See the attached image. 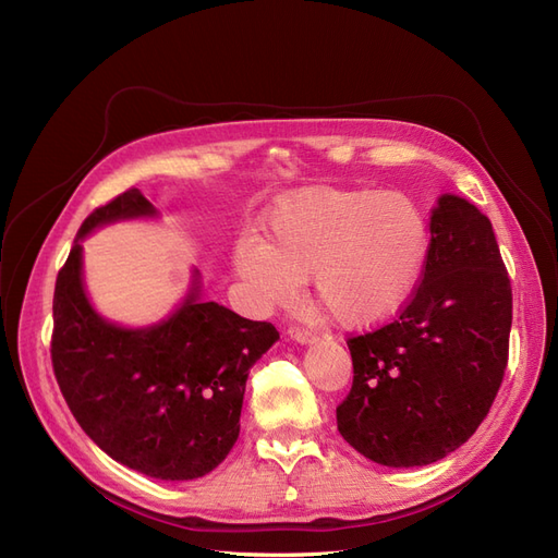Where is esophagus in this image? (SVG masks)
Listing matches in <instances>:
<instances>
[{"mask_svg":"<svg viewBox=\"0 0 558 558\" xmlns=\"http://www.w3.org/2000/svg\"><path fill=\"white\" fill-rule=\"evenodd\" d=\"M289 335L293 337L295 342H300V344H307V342H314V340H316V332L310 330V328H305V326H291V328H289Z\"/></svg>","mask_w":558,"mask_h":558,"instance_id":"esophagus-1","label":"esophagus"}]
</instances>
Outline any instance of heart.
Returning a JSON list of instances; mask_svg holds the SVG:
<instances>
[{"label":"heart","mask_w":558,"mask_h":558,"mask_svg":"<svg viewBox=\"0 0 558 558\" xmlns=\"http://www.w3.org/2000/svg\"><path fill=\"white\" fill-rule=\"evenodd\" d=\"M242 238L234 267L267 305L295 298L312 275L316 300L342 326H375L408 305L424 269L428 228L412 199L373 189H302Z\"/></svg>","instance_id":"b5f03b06"}]
</instances>
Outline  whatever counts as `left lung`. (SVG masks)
Segmentation results:
<instances>
[{"instance_id":"obj_1","label":"left lung","mask_w":558,"mask_h":558,"mask_svg":"<svg viewBox=\"0 0 558 558\" xmlns=\"http://www.w3.org/2000/svg\"><path fill=\"white\" fill-rule=\"evenodd\" d=\"M512 283L492 221L442 195L421 279L391 324L351 335L337 430L365 459L428 465L459 449L496 400L510 353Z\"/></svg>"}]
</instances>
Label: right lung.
Masks as SVG:
<instances>
[{
	"instance_id": "right-lung-1",
	"label": "right lung",
	"mask_w": 558,
	"mask_h": 558,
	"mask_svg": "<svg viewBox=\"0 0 558 558\" xmlns=\"http://www.w3.org/2000/svg\"><path fill=\"white\" fill-rule=\"evenodd\" d=\"M150 214L154 205L128 189L83 221L56 279L50 361L66 408L113 461L156 480H195L238 442L248 369L279 332L202 302L197 286L160 326L125 330L99 318L83 293L81 240Z\"/></svg>"
}]
</instances>
